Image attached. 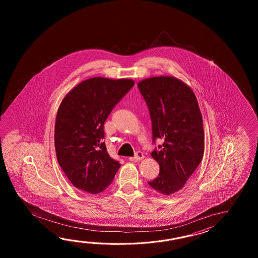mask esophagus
Wrapping results in <instances>:
<instances>
[{"label": "esophagus", "instance_id": "esophagus-1", "mask_svg": "<svg viewBox=\"0 0 258 258\" xmlns=\"http://www.w3.org/2000/svg\"><path fill=\"white\" fill-rule=\"evenodd\" d=\"M143 159H144V154L142 152H140V151H138V152L136 153L135 157L129 158V160H131V161H138V160H142Z\"/></svg>", "mask_w": 258, "mask_h": 258}]
</instances>
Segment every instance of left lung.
<instances>
[{
    "label": "left lung",
    "instance_id": "8db88e82",
    "mask_svg": "<svg viewBox=\"0 0 258 258\" xmlns=\"http://www.w3.org/2000/svg\"><path fill=\"white\" fill-rule=\"evenodd\" d=\"M148 105L153 142L163 140L151 153L159 165L155 191L170 196L180 191L202 161L205 150L203 119L192 88L173 77H154L137 84Z\"/></svg>",
    "mask_w": 258,
    "mask_h": 258
}]
</instances>
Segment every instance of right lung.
I'll return each instance as SVG.
<instances>
[{"instance_id": "obj_1", "label": "right lung", "mask_w": 258, "mask_h": 258, "mask_svg": "<svg viewBox=\"0 0 258 258\" xmlns=\"http://www.w3.org/2000/svg\"><path fill=\"white\" fill-rule=\"evenodd\" d=\"M132 79L93 77L66 94L57 111L56 157L74 186L96 195L113 181L121 164L107 152L103 125L110 111L133 88Z\"/></svg>"}]
</instances>
